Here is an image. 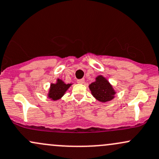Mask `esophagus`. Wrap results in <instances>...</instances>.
Wrapping results in <instances>:
<instances>
[{
    "label": "esophagus",
    "mask_w": 159,
    "mask_h": 159,
    "mask_svg": "<svg viewBox=\"0 0 159 159\" xmlns=\"http://www.w3.org/2000/svg\"><path fill=\"white\" fill-rule=\"evenodd\" d=\"M76 83H79V84H83V83H84V80H83V79L77 80H76Z\"/></svg>",
    "instance_id": "obj_1"
}]
</instances>
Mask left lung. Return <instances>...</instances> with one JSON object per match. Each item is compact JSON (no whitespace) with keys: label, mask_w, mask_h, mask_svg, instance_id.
<instances>
[{"label":"left lung","mask_w":159,"mask_h":159,"mask_svg":"<svg viewBox=\"0 0 159 159\" xmlns=\"http://www.w3.org/2000/svg\"><path fill=\"white\" fill-rule=\"evenodd\" d=\"M89 89L92 95L101 102L111 101L115 94V91L112 85L102 76H98L96 81L89 85Z\"/></svg>","instance_id":"1"}]
</instances>
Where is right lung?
<instances>
[{
	"label": "right lung",
	"mask_w": 159,
	"mask_h": 159,
	"mask_svg": "<svg viewBox=\"0 0 159 159\" xmlns=\"http://www.w3.org/2000/svg\"><path fill=\"white\" fill-rule=\"evenodd\" d=\"M71 84H65L62 80L58 79L56 84H51L49 92V98L53 101L60 99Z\"/></svg>",
	"instance_id": "obj_1"
}]
</instances>
